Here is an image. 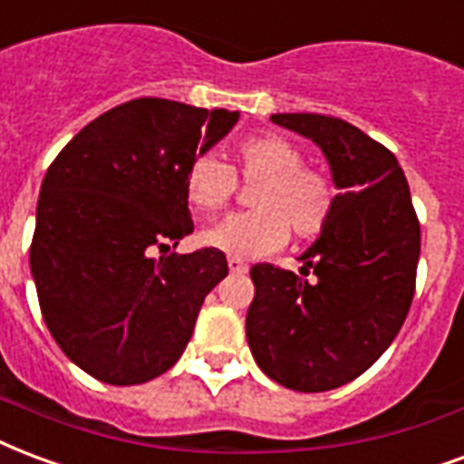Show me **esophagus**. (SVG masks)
Here are the masks:
<instances>
[{
	"label": "esophagus",
	"instance_id": "obj_1",
	"mask_svg": "<svg viewBox=\"0 0 464 464\" xmlns=\"http://www.w3.org/2000/svg\"><path fill=\"white\" fill-rule=\"evenodd\" d=\"M228 270L236 276H243V273H248V263H243L241 258H228Z\"/></svg>",
	"mask_w": 464,
	"mask_h": 464
}]
</instances>
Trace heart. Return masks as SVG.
<instances>
[{
    "instance_id": "heart-1",
    "label": "heart",
    "mask_w": 464,
    "mask_h": 464,
    "mask_svg": "<svg viewBox=\"0 0 464 464\" xmlns=\"http://www.w3.org/2000/svg\"><path fill=\"white\" fill-rule=\"evenodd\" d=\"M236 167L214 154H201L187 169V197L201 214H214L236 191V174L250 191L256 211L233 214L201 233V243L228 258H260L287 241L290 231L307 241L327 228L337 191L317 169L304 167V154L280 135L243 140L233 152Z\"/></svg>"
}]
</instances>
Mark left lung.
I'll use <instances>...</instances> for the list:
<instances>
[{
	"instance_id": "obj_1",
	"label": "left lung",
	"mask_w": 464,
	"mask_h": 464,
	"mask_svg": "<svg viewBox=\"0 0 464 464\" xmlns=\"http://www.w3.org/2000/svg\"><path fill=\"white\" fill-rule=\"evenodd\" d=\"M270 120L322 150L339 194L327 228L297 258L317 280L253 266L246 337L270 379L319 393L362 376L403 327L420 226L398 160L359 127L317 112Z\"/></svg>"
}]
</instances>
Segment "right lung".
Instances as JSON below:
<instances>
[{"mask_svg": "<svg viewBox=\"0 0 464 464\" xmlns=\"http://www.w3.org/2000/svg\"><path fill=\"white\" fill-rule=\"evenodd\" d=\"M231 110L140 98L102 112L41 181L31 276L44 322L92 379L135 386L187 349L221 250L160 256L194 231L187 169L238 122Z\"/></svg>", "mask_w": 464, "mask_h": 464, "instance_id": "1", "label": "right lung"}]
</instances>
